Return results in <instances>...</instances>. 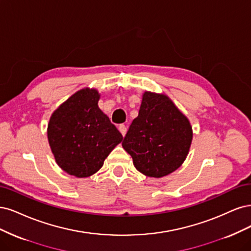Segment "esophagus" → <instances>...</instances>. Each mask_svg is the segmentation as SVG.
<instances>
[{"mask_svg": "<svg viewBox=\"0 0 251 251\" xmlns=\"http://www.w3.org/2000/svg\"><path fill=\"white\" fill-rule=\"evenodd\" d=\"M119 130H120L121 133H122L123 136H125L126 131H127V128H126V126H125L124 124H120V125H119Z\"/></svg>", "mask_w": 251, "mask_h": 251, "instance_id": "obj_1", "label": "esophagus"}]
</instances>
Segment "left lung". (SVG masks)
<instances>
[{
    "label": "left lung",
    "instance_id": "left-lung-1",
    "mask_svg": "<svg viewBox=\"0 0 251 251\" xmlns=\"http://www.w3.org/2000/svg\"><path fill=\"white\" fill-rule=\"evenodd\" d=\"M192 137L189 120L166 95L145 92L122 146L137 171L159 178L182 165Z\"/></svg>",
    "mask_w": 251,
    "mask_h": 251
}]
</instances>
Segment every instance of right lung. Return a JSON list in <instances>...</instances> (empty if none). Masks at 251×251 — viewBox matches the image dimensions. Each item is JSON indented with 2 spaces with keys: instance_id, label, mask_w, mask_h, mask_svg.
<instances>
[{
  "instance_id": "1",
  "label": "right lung",
  "mask_w": 251,
  "mask_h": 251,
  "mask_svg": "<svg viewBox=\"0 0 251 251\" xmlns=\"http://www.w3.org/2000/svg\"><path fill=\"white\" fill-rule=\"evenodd\" d=\"M96 90H81L56 109L48 125V140L57 165L76 177H88L123 136L98 107Z\"/></svg>"
}]
</instances>
